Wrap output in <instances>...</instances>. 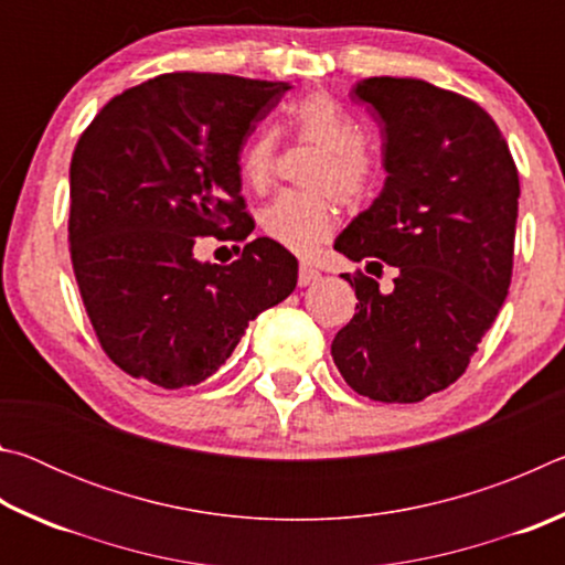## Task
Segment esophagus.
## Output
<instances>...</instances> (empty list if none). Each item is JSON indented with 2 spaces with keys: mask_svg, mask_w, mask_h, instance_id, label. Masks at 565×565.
I'll return each mask as SVG.
<instances>
[{
  "mask_svg": "<svg viewBox=\"0 0 565 565\" xmlns=\"http://www.w3.org/2000/svg\"><path fill=\"white\" fill-rule=\"evenodd\" d=\"M319 279H321V271L317 269V266H311V264L299 266V286H311V284H317Z\"/></svg>",
  "mask_w": 565,
  "mask_h": 565,
  "instance_id": "1",
  "label": "esophagus"
}]
</instances>
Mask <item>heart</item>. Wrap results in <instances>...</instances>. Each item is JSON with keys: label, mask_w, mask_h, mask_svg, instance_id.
<instances>
[{"label": "heart", "mask_w": 565, "mask_h": 565, "mask_svg": "<svg viewBox=\"0 0 565 565\" xmlns=\"http://www.w3.org/2000/svg\"><path fill=\"white\" fill-rule=\"evenodd\" d=\"M286 117L313 145L321 147V154L309 169V181L317 189H289L281 191L264 209L262 226L276 244L296 254H311L337 226V199L359 202L376 179L374 151L361 137L359 121L331 97L313 92L291 102ZM276 145L279 134L264 124L256 129L238 154V174L252 189H264L271 181Z\"/></svg>", "instance_id": "heart-1"}]
</instances>
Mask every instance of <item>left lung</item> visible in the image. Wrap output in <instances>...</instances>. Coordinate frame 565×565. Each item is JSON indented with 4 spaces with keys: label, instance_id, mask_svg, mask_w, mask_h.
Returning a JSON list of instances; mask_svg holds the SVG:
<instances>
[{
    "label": "left lung",
    "instance_id": "8db88e82",
    "mask_svg": "<svg viewBox=\"0 0 565 565\" xmlns=\"http://www.w3.org/2000/svg\"><path fill=\"white\" fill-rule=\"evenodd\" d=\"M384 134L386 181L333 248L396 266L394 289L349 279L356 313L331 343L347 384L384 404L451 386L499 317L513 269L519 171L476 102L411 76L353 84Z\"/></svg>",
    "mask_w": 565,
    "mask_h": 565
}]
</instances>
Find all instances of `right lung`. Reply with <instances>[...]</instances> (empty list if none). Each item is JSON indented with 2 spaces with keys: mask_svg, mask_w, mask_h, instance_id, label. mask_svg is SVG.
I'll use <instances>...</instances> for the list:
<instances>
[{
  "mask_svg": "<svg viewBox=\"0 0 565 565\" xmlns=\"http://www.w3.org/2000/svg\"><path fill=\"white\" fill-rule=\"evenodd\" d=\"M286 82L171 72L114 97L76 141L70 244L102 349L134 379L186 388L224 366L248 321L296 289L299 262L269 236L234 264L202 236L246 238L238 154ZM234 223L232 233L223 226Z\"/></svg>",
  "mask_w": 565,
  "mask_h": 565,
  "instance_id": "right-lung-1",
  "label": "right lung"
}]
</instances>
